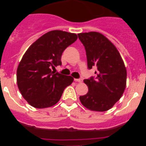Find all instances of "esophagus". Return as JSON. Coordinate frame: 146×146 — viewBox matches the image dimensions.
<instances>
[{
	"instance_id": "1",
	"label": "esophagus",
	"mask_w": 146,
	"mask_h": 146,
	"mask_svg": "<svg viewBox=\"0 0 146 146\" xmlns=\"http://www.w3.org/2000/svg\"><path fill=\"white\" fill-rule=\"evenodd\" d=\"M74 81L75 82H82V79H74Z\"/></svg>"
}]
</instances>
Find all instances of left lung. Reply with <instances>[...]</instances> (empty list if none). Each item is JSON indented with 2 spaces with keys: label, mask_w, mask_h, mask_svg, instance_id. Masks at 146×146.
<instances>
[{
  "label": "left lung",
  "mask_w": 146,
  "mask_h": 146,
  "mask_svg": "<svg viewBox=\"0 0 146 146\" xmlns=\"http://www.w3.org/2000/svg\"><path fill=\"white\" fill-rule=\"evenodd\" d=\"M84 45L88 68L96 67V77L84 80L88 92L80 96L84 107L93 111H107L121 99L126 85V69L115 45L98 32L78 34Z\"/></svg>",
  "instance_id": "left-lung-1"
}]
</instances>
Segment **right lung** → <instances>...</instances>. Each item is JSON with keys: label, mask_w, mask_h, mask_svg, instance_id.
I'll return each mask as SVG.
<instances>
[{"label": "right lung", "mask_w": 146, "mask_h": 146, "mask_svg": "<svg viewBox=\"0 0 146 146\" xmlns=\"http://www.w3.org/2000/svg\"><path fill=\"white\" fill-rule=\"evenodd\" d=\"M77 39L75 33L52 31L38 38L24 54L17 70V82L22 96L32 107L53 106L72 83L73 77L54 73L51 68L61 65L62 53Z\"/></svg>", "instance_id": "obj_1"}]
</instances>
